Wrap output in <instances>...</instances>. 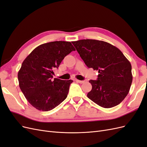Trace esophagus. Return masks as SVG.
<instances>
[{
    "label": "esophagus",
    "instance_id": "obj_1",
    "mask_svg": "<svg viewBox=\"0 0 147 147\" xmlns=\"http://www.w3.org/2000/svg\"><path fill=\"white\" fill-rule=\"evenodd\" d=\"M75 81H76L77 82L79 83H83L84 82V81H82V80H75Z\"/></svg>",
    "mask_w": 147,
    "mask_h": 147
}]
</instances>
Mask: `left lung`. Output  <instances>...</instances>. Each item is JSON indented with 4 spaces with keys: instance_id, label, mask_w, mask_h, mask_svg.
Listing matches in <instances>:
<instances>
[{
    "instance_id": "obj_1",
    "label": "left lung",
    "mask_w": 147,
    "mask_h": 147,
    "mask_svg": "<svg viewBox=\"0 0 147 147\" xmlns=\"http://www.w3.org/2000/svg\"><path fill=\"white\" fill-rule=\"evenodd\" d=\"M89 68L98 71L96 80L89 81L92 90L88 97L104 108L118 105L129 91L132 82L131 64L118 48L100 40L72 42Z\"/></svg>"
}]
</instances>
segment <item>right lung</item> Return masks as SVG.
I'll return each mask as SVG.
<instances>
[{
	"instance_id": "1",
	"label": "right lung",
	"mask_w": 147,
	"mask_h": 147,
	"mask_svg": "<svg viewBox=\"0 0 147 147\" xmlns=\"http://www.w3.org/2000/svg\"><path fill=\"white\" fill-rule=\"evenodd\" d=\"M72 51L75 49L70 42H48L35 48L23 62L18 74L19 86L36 109L50 111L66 99L73 81L52 78L53 70Z\"/></svg>"
}]
</instances>
